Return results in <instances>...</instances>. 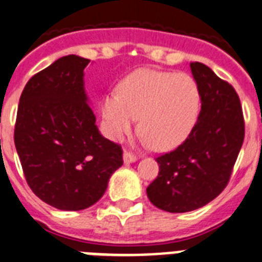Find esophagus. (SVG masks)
Returning <instances> with one entry per match:
<instances>
[{
  "label": "esophagus",
  "instance_id": "esophagus-1",
  "mask_svg": "<svg viewBox=\"0 0 262 262\" xmlns=\"http://www.w3.org/2000/svg\"><path fill=\"white\" fill-rule=\"evenodd\" d=\"M137 158L135 155H132L130 152L125 151L123 152V163L125 164H130V163H135Z\"/></svg>",
  "mask_w": 262,
  "mask_h": 262
}]
</instances>
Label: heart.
<instances>
[{
  "label": "heart",
  "mask_w": 262,
  "mask_h": 262,
  "mask_svg": "<svg viewBox=\"0 0 262 262\" xmlns=\"http://www.w3.org/2000/svg\"><path fill=\"white\" fill-rule=\"evenodd\" d=\"M201 110L199 84L187 73L137 69L118 84V94L103 96L100 115L106 135L122 140L139 117L141 141L156 151L179 147L193 130Z\"/></svg>",
  "instance_id": "b5f03b06"
}]
</instances>
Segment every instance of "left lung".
I'll use <instances>...</instances> for the list:
<instances>
[{"label": "left lung", "instance_id": "8db88e82", "mask_svg": "<svg viewBox=\"0 0 262 262\" xmlns=\"http://www.w3.org/2000/svg\"><path fill=\"white\" fill-rule=\"evenodd\" d=\"M201 94L197 123L185 141L159 156V174L147 187L156 208L182 213L207 205L227 186L245 137L235 90L201 62L190 63Z\"/></svg>", "mask_w": 262, "mask_h": 262}]
</instances>
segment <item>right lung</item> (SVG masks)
I'll use <instances>...</instances> for the list:
<instances>
[{
  "label": "right lung",
  "mask_w": 262,
  "mask_h": 262,
  "mask_svg": "<svg viewBox=\"0 0 262 262\" xmlns=\"http://www.w3.org/2000/svg\"><path fill=\"white\" fill-rule=\"evenodd\" d=\"M90 59L61 57L23 90L14 145L27 183L61 211H81L100 200L122 149L104 139L84 88Z\"/></svg>",
  "instance_id": "right-lung-1"
}]
</instances>
